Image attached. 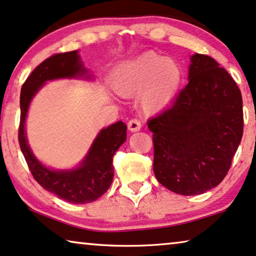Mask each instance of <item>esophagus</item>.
<instances>
[{"label":"esophagus","instance_id":"obj_1","mask_svg":"<svg viewBox=\"0 0 256 256\" xmlns=\"http://www.w3.org/2000/svg\"><path fill=\"white\" fill-rule=\"evenodd\" d=\"M128 128L131 132H136L139 131V130L141 128V123L140 120H136V118H133V120H130L128 123Z\"/></svg>","mask_w":256,"mask_h":256}]
</instances>
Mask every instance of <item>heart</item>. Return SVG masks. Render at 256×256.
Returning a JSON list of instances; mask_svg holds the SVG:
<instances>
[{
	"instance_id": "heart-1",
	"label": "heart",
	"mask_w": 256,
	"mask_h": 256,
	"mask_svg": "<svg viewBox=\"0 0 256 256\" xmlns=\"http://www.w3.org/2000/svg\"><path fill=\"white\" fill-rule=\"evenodd\" d=\"M182 70L172 60L147 52L122 64L117 71L115 88L123 96L141 93L140 104L146 112L164 109L176 96Z\"/></svg>"
}]
</instances>
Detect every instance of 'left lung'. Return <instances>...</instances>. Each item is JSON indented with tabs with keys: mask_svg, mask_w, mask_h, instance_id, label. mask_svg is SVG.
<instances>
[{
	"mask_svg": "<svg viewBox=\"0 0 256 256\" xmlns=\"http://www.w3.org/2000/svg\"><path fill=\"white\" fill-rule=\"evenodd\" d=\"M190 82L170 108L150 118L155 177L182 196L220 184L244 132L242 92L212 57H190Z\"/></svg>",
	"mask_w": 256,
	"mask_h": 256,
	"instance_id": "8db88e82",
	"label": "left lung"
}]
</instances>
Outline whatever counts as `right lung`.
Segmentation results:
<instances>
[{"mask_svg":"<svg viewBox=\"0 0 256 256\" xmlns=\"http://www.w3.org/2000/svg\"><path fill=\"white\" fill-rule=\"evenodd\" d=\"M86 72L77 50L60 52L48 57L34 68L22 84L20 92L18 141L28 169L44 190L70 204H90L108 190L114 179V155L126 140L128 126L120 120L104 128L78 169L55 171L44 166L30 152L25 136V118L30 100L44 82L79 77Z\"/></svg>","mask_w":256,"mask_h":256,"instance_id":"right-lung-1","label":"right lung"}]
</instances>
